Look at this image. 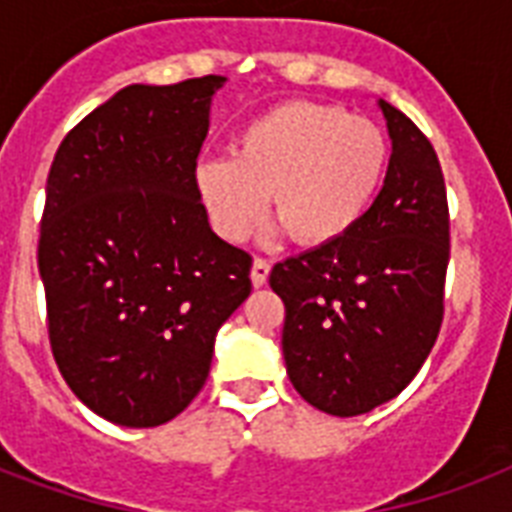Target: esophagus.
Masks as SVG:
<instances>
[{
	"mask_svg": "<svg viewBox=\"0 0 512 512\" xmlns=\"http://www.w3.org/2000/svg\"><path fill=\"white\" fill-rule=\"evenodd\" d=\"M268 273H271L268 260H260V257H257L255 263H252V273H249V276H252V284H255V287H263L265 281H268Z\"/></svg>",
	"mask_w": 512,
	"mask_h": 512,
	"instance_id": "obj_1",
	"label": "esophagus"
}]
</instances>
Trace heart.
Here are the masks:
<instances>
[{"label": "heart", "mask_w": 512, "mask_h": 512, "mask_svg": "<svg viewBox=\"0 0 512 512\" xmlns=\"http://www.w3.org/2000/svg\"><path fill=\"white\" fill-rule=\"evenodd\" d=\"M390 143L380 124L340 106L292 100L255 116L236 135L231 159L196 164V193L225 241H247L273 217L303 247L348 236L380 196Z\"/></svg>", "instance_id": "b5f03b06"}]
</instances>
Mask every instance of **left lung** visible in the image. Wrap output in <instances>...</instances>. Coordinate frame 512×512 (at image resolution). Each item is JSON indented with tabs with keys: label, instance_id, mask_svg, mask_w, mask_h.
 <instances>
[{
	"label": "left lung",
	"instance_id": "8db88e82",
	"mask_svg": "<svg viewBox=\"0 0 512 512\" xmlns=\"http://www.w3.org/2000/svg\"><path fill=\"white\" fill-rule=\"evenodd\" d=\"M390 164L364 220L335 244L273 265L281 350L295 390L335 417L396 398L425 364L444 319L449 207L430 140L377 100Z\"/></svg>",
	"mask_w": 512,
	"mask_h": 512
}]
</instances>
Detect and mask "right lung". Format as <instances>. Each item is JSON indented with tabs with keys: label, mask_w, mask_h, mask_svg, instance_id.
<instances>
[{
	"label": "right lung",
	"mask_w": 512,
	"mask_h": 512,
	"mask_svg": "<svg viewBox=\"0 0 512 512\" xmlns=\"http://www.w3.org/2000/svg\"><path fill=\"white\" fill-rule=\"evenodd\" d=\"M223 84H130L68 132L50 167L39 276L52 356L114 425L183 412L217 329L252 292V257L209 228L193 177Z\"/></svg>",
	"instance_id": "right-lung-1"
}]
</instances>
